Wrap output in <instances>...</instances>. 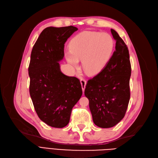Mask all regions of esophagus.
I'll list each match as a JSON object with an SVG mask.
<instances>
[{
    "label": "esophagus",
    "mask_w": 158,
    "mask_h": 158,
    "mask_svg": "<svg viewBox=\"0 0 158 158\" xmlns=\"http://www.w3.org/2000/svg\"><path fill=\"white\" fill-rule=\"evenodd\" d=\"M80 83H81V85H82V91H83V92H84V89L85 88V85H86V81H85L83 78H81L80 79Z\"/></svg>",
    "instance_id": "obj_1"
}]
</instances>
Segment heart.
<instances>
[{
	"mask_svg": "<svg viewBox=\"0 0 158 158\" xmlns=\"http://www.w3.org/2000/svg\"><path fill=\"white\" fill-rule=\"evenodd\" d=\"M70 51L66 52L69 63L77 66L82 60V67L88 74H99L111 59L114 48L113 38L107 33L84 31L72 39Z\"/></svg>",
	"mask_w": 158,
	"mask_h": 158,
	"instance_id": "obj_1",
	"label": "heart"
}]
</instances>
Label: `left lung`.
<instances>
[{
    "label": "left lung",
    "mask_w": 158,
    "mask_h": 158,
    "mask_svg": "<svg viewBox=\"0 0 158 158\" xmlns=\"http://www.w3.org/2000/svg\"><path fill=\"white\" fill-rule=\"evenodd\" d=\"M111 31L116 41L115 51L106 68L88 81L84 91L94 124L104 128L115 126L122 120L131 96L128 47L116 31Z\"/></svg>",
    "instance_id": "left-lung-1"
}]
</instances>
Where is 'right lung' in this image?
Segmentation results:
<instances>
[{"label": "right lung", "instance_id": "1", "mask_svg": "<svg viewBox=\"0 0 158 158\" xmlns=\"http://www.w3.org/2000/svg\"><path fill=\"white\" fill-rule=\"evenodd\" d=\"M78 28L48 27L33 47L28 73L30 94L41 120L50 127L68 125L72 109L82 95L80 80L62 73L59 62L64 56V44Z\"/></svg>", "mask_w": 158, "mask_h": 158}]
</instances>
